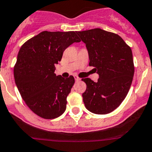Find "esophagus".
Listing matches in <instances>:
<instances>
[{
	"label": "esophagus",
	"instance_id": "obj_1",
	"mask_svg": "<svg viewBox=\"0 0 152 152\" xmlns=\"http://www.w3.org/2000/svg\"><path fill=\"white\" fill-rule=\"evenodd\" d=\"M74 78H75V80H76V81H79V80H80V78H79V76H74Z\"/></svg>",
	"mask_w": 152,
	"mask_h": 152
}]
</instances>
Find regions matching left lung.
Instances as JSON below:
<instances>
[{"instance_id": "1", "label": "left lung", "mask_w": 152, "mask_h": 152, "mask_svg": "<svg viewBox=\"0 0 152 152\" xmlns=\"http://www.w3.org/2000/svg\"><path fill=\"white\" fill-rule=\"evenodd\" d=\"M88 49L89 66L99 75L98 82L84 78L85 106L91 113L107 114L125 99L132 84L134 64L132 50L117 34L102 28L76 32Z\"/></svg>"}]
</instances>
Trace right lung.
<instances>
[{"instance_id":"right-lung-1","label":"right lung","mask_w":152,"mask_h":152,"mask_svg":"<svg viewBox=\"0 0 152 152\" xmlns=\"http://www.w3.org/2000/svg\"><path fill=\"white\" fill-rule=\"evenodd\" d=\"M76 32L44 31L23 44L13 68L15 83L28 108L44 119L64 113L66 98L74 77L64 79L54 73L55 64L74 42H80Z\"/></svg>"}]
</instances>
